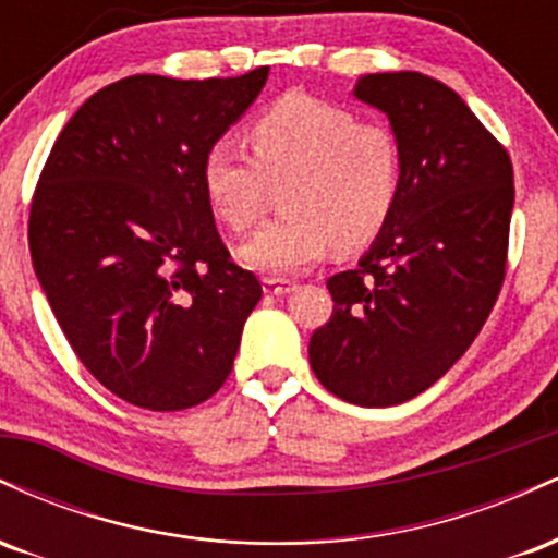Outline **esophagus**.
<instances>
[{
	"instance_id": "34e87169",
	"label": "esophagus",
	"mask_w": 558,
	"mask_h": 558,
	"mask_svg": "<svg viewBox=\"0 0 558 558\" xmlns=\"http://www.w3.org/2000/svg\"><path fill=\"white\" fill-rule=\"evenodd\" d=\"M262 288H265L267 296H286V293L296 291V283H291V280H283V278H265L262 280Z\"/></svg>"
}]
</instances>
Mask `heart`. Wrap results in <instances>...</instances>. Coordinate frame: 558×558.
<instances>
[{
	"instance_id": "obj_1",
	"label": "heart",
	"mask_w": 558,
	"mask_h": 558,
	"mask_svg": "<svg viewBox=\"0 0 558 558\" xmlns=\"http://www.w3.org/2000/svg\"><path fill=\"white\" fill-rule=\"evenodd\" d=\"M252 157L213 144L202 162L209 207L235 233L259 222L270 189L283 185V217L241 248L246 265L296 272L336 252L377 241L403 191V146L380 123H360L341 105L286 94L246 128Z\"/></svg>"
}]
</instances>
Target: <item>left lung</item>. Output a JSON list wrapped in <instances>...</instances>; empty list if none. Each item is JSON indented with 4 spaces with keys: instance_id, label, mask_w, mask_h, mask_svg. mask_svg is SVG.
Returning <instances> with one entry per match:
<instances>
[{
    "instance_id": "obj_1",
    "label": "left lung",
    "mask_w": 558,
    "mask_h": 558,
    "mask_svg": "<svg viewBox=\"0 0 558 558\" xmlns=\"http://www.w3.org/2000/svg\"><path fill=\"white\" fill-rule=\"evenodd\" d=\"M354 96L388 114L403 191L360 267L328 280L336 304L312 332L310 364L338 399L393 407L440 380L488 319L506 275L514 168L440 81L373 73Z\"/></svg>"
}]
</instances>
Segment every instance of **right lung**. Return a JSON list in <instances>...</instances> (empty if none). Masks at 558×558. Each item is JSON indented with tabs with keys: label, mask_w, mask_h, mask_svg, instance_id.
I'll return each mask as SVG.
<instances>
[{
	"label": "right lung",
	"mask_w": 558,
	"mask_h": 558,
	"mask_svg": "<svg viewBox=\"0 0 558 558\" xmlns=\"http://www.w3.org/2000/svg\"><path fill=\"white\" fill-rule=\"evenodd\" d=\"M267 73L110 83L68 120L38 175V283L83 367L133 407H196L233 369L262 286L217 233L202 162Z\"/></svg>",
	"instance_id": "obj_1"
}]
</instances>
